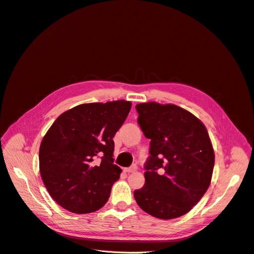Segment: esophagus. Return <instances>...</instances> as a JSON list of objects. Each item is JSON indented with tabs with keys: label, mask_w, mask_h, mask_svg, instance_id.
Segmentation results:
<instances>
[{
	"label": "esophagus",
	"mask_w": 254,
	"mask_h": 254,
	"mask_svg": "<svg viewBox=\"0 0 254 254\" xmlns=\"http://www.w3.org/2000/svg\"><path fill=\"white\" fill-rule=\"evenodd\" d=\"M124 170H125V172H127V173L135 172V171L137 170V166L135 165V164H134V165H132V166H130V167H128V168H125Z\"/></svg>",
	"instance_id": "esophagus-1"
}]
</instances>
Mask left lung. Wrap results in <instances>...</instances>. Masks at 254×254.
<instances>
[{
	"instance_id": "8db88e82",
	"label": "left lung",
	"mask_w": 254,
	"mask_h": 254,
	"mask_svg": "<svg viewBox=\"0 0 254 254\" xmlns=\"http://www.w3.org/2000/svg\"><path fill=\"white\" fill-rule=\"evenodd\" d=\"M144 136L150 138L144 186L134 190L143 211L161 219L188 213L210 185L214 152L203 123L190 112L157 102L135 107Z\"/></svg>"
}]
</instances>
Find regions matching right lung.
<instances>
[{"instance_id":"obj_1","label":"right lung","mask_w":254,"mask_h":254,"mask_svg":"<svg viewBox=\"0 0 254 254\" xmlns=\"http://www.w3.org/2000/svg\"><path fill=\"white\" fill-rule=\"evenodd\" d=\"M131 102L86 103L59 116L44 136L40 173L50 196L73 213H90L106 204L120 167L114 164L113 137Z\"/></svg>"}]
</instances>
